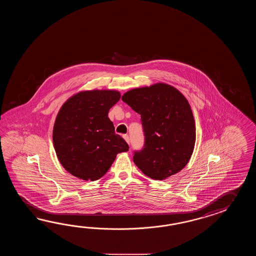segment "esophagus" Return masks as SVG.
<instances>
[{
    "mask_svg": "<svg viewBox=\"0 0 256 256\" xmlns=\"http://www.w3.org/2000/svg\"><path fill=\"white\" fill-rule=\"evenodd\" d=\"M122 137H124V140H126V141L127 142L128 144L130 142V138H129V136H127V134H124Z\"/></svg>",
    "mask_w": 256,
    "mask_h": 256,
    "instance_id": "1",
    "label": "esophagus"
}]
</instances>
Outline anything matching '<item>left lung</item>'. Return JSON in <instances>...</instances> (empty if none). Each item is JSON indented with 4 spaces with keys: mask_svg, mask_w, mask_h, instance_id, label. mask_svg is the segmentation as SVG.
<instances>
[{
    "mask_svg": "<svg viewBox=\"0 0 256 256\" xmlns=\"http://www.w3.org/2000/svg\"><path fill=\"white\" fill-rule=\"evenodd\" d=\"M122 102L141 115L144 144L134 162L154 180L178 173L188 163L196 142L190 105L176 88L164 83L130 90Z\"/></svg>",
    "mask_w": 256,
    "mask_h": 256,
    "instance_id": "8db88e82",
    "label": "left lung"
}]
</instances>
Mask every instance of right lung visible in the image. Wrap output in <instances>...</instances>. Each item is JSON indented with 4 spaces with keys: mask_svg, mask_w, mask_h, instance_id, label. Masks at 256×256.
<instances>
[{
    "mask_svg": "<svg viewBox=\"0 0 256 256\" xmlns=\"http://www.w3.org/2000/svg\"><path fill=\"white\" fill-rule=\"evenodd\" d=\"M120 98L116 90H94L76 93L62 105L53 142L60 163L71 174L95 181L107 173L117 154L129 150L108 117Z\"/></svg>",
    "mask_w": 256,
    "mask_h": 256,
    "instance_id": "1",
    "label": "right lung"
}]
</instances>
